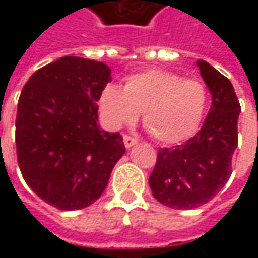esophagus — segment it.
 Segmentation results:
<instances>
[{"label":"esophagus","instance_id":"esophagus-1","mask_svg":"<svg viewBox=\"0 0 258 258\" xmlns=\"http://www.w3.org/2000/svg\"><path fill=\"white\" fill-rule=\"evenodd\" d=\"M123 144H124V146H126V148L129 149V148H132L134 145L138 144V141H136L135 138H132V136H127V135H124V136H123Z\"/></svg>","mask_w":258,"mask_h":258}]
</instances>
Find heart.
<instances>
[{"mask_svg":"<svg viewBox=\"0 0 258 258\" xmlns=\"http://www.w3.org/2000/svg\"><path fill=\"white\" fill-rule=\"evenodd\" d=\"M97 106L104 124L120 129L142 119L156 141L173 145L198 132L208 109V90L197 79L149 69L124 79L123 89L107 85L102 89Z\"/></svg>","mask_w":258,"mask_h":258,"instance_id":"b5f03b06","label":"heart"}]
</instances>
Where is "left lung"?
<instances>
[{"instance_id": "1", "label": "left lung", "mask_w": 258, "mask_h": 258, "mask_svg": "<svg viewBox=\"0 0 258 258\" xmlns=\"http://www.w3.org/2000/svg\"><path fill=\"white\" fill-rule=\"evenodd\" d=\"M213 103L198 134L182 145L159 149L149 176L152 195L173 210H192L221 191L231 175V158L238 144L241 112L231 82L213 66L198 60Z\"/></svg>"}]
</instances>
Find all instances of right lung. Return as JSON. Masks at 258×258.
I'll return each mask as SVG.
<instances>
[{
    "label": "right lung",
    "instance_id": "right-lung-1",
    "mask_svg": "<svg viewBox=\"0 0 258 258\" xmlns=\"http://www.w3.org/2000/svg\"><path fill=\"white\" fill-rule=\"evenodd\" d=\"M102 61L64 55L38 69L21 92L17 158L28 186L63 211L93 204L124 154L123 138L97 124L99 94L112 82Z\"/></svg>",
    "mask_w": 258,
    "mask_h": 258
}]
</instances>
